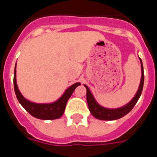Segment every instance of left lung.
<instances>
[{
    "label": "left lung",
    "instance_id": "8db88e82",
    "mask_svg": "<svg viewBox=\"0 0 157 157\" xmlns=\"http://www.w3.org/2000/svg\"><path fill=\"white\" fill-rule=\"evenodd\" d=\"M140 60H141V78L139 88H138V90L137 92V94H136L135 97L131 100L130 103H128L126 106L123 107V108H120V109H108L100 106L96 102L95 100H94V97H93L92 94L90 93V91L89 88L87 87V86L85 85L86 88V100L87 103H88L89 109L90 111L91 114L94 117L101 120H115L123 117V116L128 114L129 112L132 110L134 105L138 102L141 93H142V89H143L144 85L143 65H142V61H141V59H140Z\"/></svg>",
    "mask_w": 157,
    "mask_h": 157
}]
</instances>
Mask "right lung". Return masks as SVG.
I'll return each instance as SVG.
<instances>
[{
  "label": "right lung",
  "instance_id": "add662e5",
  "mask_svg": "<svg viewBox=\"0 0 157 157\" xmlns=\"http://www.w3.org/2000/svg\"><path fill=\"white\" fill-rule=\"evenodd\" d=\"M16 69L14 71V89H15V93H16V98L18 101L22 106L24 108L27 112L34 117L40 119V120H56L58 118L61 117L62 115L63 114L66 107L67 102L68 101L69 98H71L72 93L74 92L76 87L80 85V83L77 82L71 86L69 87L64 94H63L61 98H59L58 101L54 102L52 104H36L30 102L29 101L25 99L22 94L19 92L18 89L17 84H16Z\"/></svg>",
  "mask_w": 157,
  "mask_h": 157
}]
</instances>
